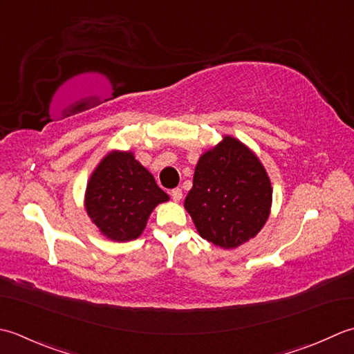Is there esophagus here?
<instances>
[{
    "label": "esophagus",
    "mask_w": 354,
    "mask_h": 354,
    "mask_svg": "<svg viewBox=\"0 0 354 354\" xmlns=\"http://www.w3.org/2000/svg\"><path fill=\"white\" fill-rule=\"evenodd\" d=\"M171 197H172V200L177 201V203H178V201L182 200V197H183L182 189H180V187H176V189H172L171 191Z\"/></svg>",
    "instance_id": "esophagus-1"
}]
</instances>
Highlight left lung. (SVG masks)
<instances>
[{
	"label": "left lung",
	"mask_w": 354,
	"mask_h": 354,
	"mask_svg": "<svg viewBox=\"0 0 354 354\" xmlns=\"http://www.w3.org/2000/svg\"><path fill=\"white\" fill-rule=\"evenodd\" d=\"M270 207V177L241 140L223 136L200 156L185 209L201 238L223 249H235L258 235Z\"/></svg>",
	"instance_id": "8db88e82"
}]
</instances>
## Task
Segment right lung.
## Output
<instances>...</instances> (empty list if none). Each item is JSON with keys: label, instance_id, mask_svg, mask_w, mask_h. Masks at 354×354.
I'll return each mask as SVG.
<instances>
[{"label": "right lung", "instance_id": "right-lung-1", "mask_svg": "<svg viewBox=\"0 0 354 354\" xmlns=\"http://www.w3.org/2000/svg\"><path fill=\"white\" fill-rule=\"evenodd\" d=\"M169 196L133 151L113 149L97 163L86 183L84 207L108 240L133 241L147 227L151 212Z\"/></svg>", "mask_w": 354, "mask_h": 354}]
</instances>
